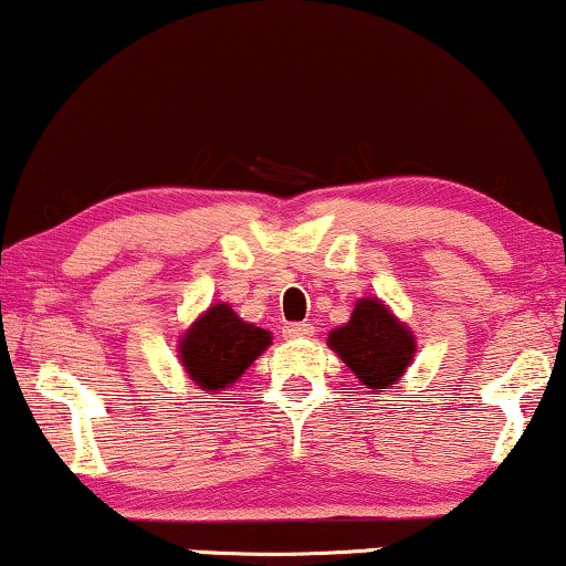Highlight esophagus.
Masks as SVG:
<instances>
[{"instance_id": "esophagus-1", "label": "esophagus", "mask_w": 566, "mask_h": 566, "mask_svg": "<svg viewBox=\"0 0 566 566\" xmlns=\"http://www.w3.org/2000/svg\"><path fill=\"white\" fill-rule=\"evenodd\" d=\"M313 332H316V328H313V324H287L282 328V334L287 336V339H307V336H313Z\"/></svg>"}]
</instances>
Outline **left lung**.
I'll return each instance as SVG.
<instances>
[{"instance_id": "8db88e82", "label": "left lung", "mask_w": 566, "mask_h": 566, "mask_svg": "<svg viewBox=\"0 0 566 566\" xmlns=\"http://www.w3.org/2000/svg\"><path fill=\"white\" fill-rule=\"evenodd\" d=\"M328 345L368 389H386L410 366L412 334L378 300H360L349 324L328 334Z\"/></svg>"}]
</instances>
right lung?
Returning <instances> with one entry per match:
<instances>
[{
    "label": "right lung",
    "mask_w": 566,
    "mask_h": 566,
    "mask_svg": "<svg viewBox=\"0 0 566 566\" xmlns=\"http://www.w3.org/2000/svg\"><path fill=\"white\" fill-rule=\"evenodd\" d=\"M271 345L266 328L245 324L230 305H213L196 321L180 345L182 366L206 391L238 381L250 363Z\"/></svg>",
    "instance_id": "add662e5"
}]
</instances>
